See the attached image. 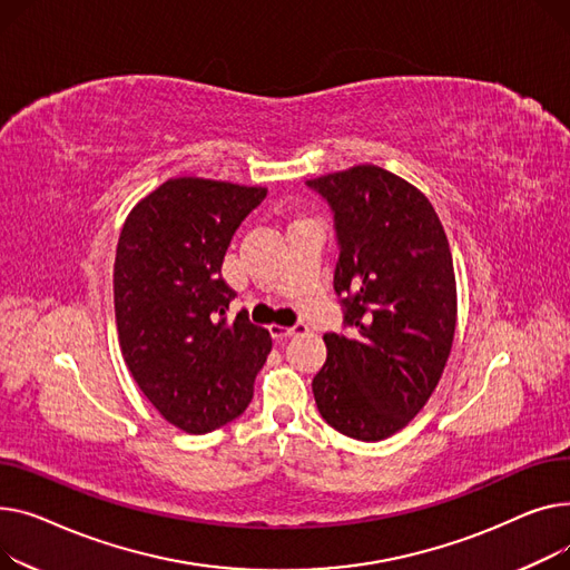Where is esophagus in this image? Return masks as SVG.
Returning <instances> with one entry per match:
<instances>
[{
  "mask_svg": "<svg viewBox=\"0 0 570 570\" xmlns=\"http://www.w3.org/2000/svg\"><path fill=\"white\" fill-rule=\"evenodd\" d=\"M269 331H272V336H274L276 341H285V338L294 336V333L306 331V326H304V324H296V326H281V324H272V326H269Z\"/></svg>",
  "mask_w": 570,
  "mask_h": 570,
  "instance_id": "obj_1",
  "label": "esophagus"
}]
</instances>
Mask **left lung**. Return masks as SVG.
<instances>
[{
  "mask_svg": "<svg viewBox=\"0 0 570 570\" xmlns=\"http://www.w3.org/2000/svg\"><path fill=\"white\" fill-rule=\"evenodd\" d=\"M336 216L352 338L324 333L313 380L322 419L347 438L380 442L403 430L440 384L458 322L453 257L430 199L380 165L306 181Z\"/></svg>",
  "mask_w": 570,
  "mask_h": 570,
  "instance_id": "left-lung-1",
  "label": "left lung"
}]
</instances>
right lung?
I'll use <instances>...</instances> for the list:
<instances>
[{
  "instance_id": "right-lung-1",
  "label": "right lung",
  "mask_w": 570,
  "mask_h": 570,
  "mask_svg": "<svg viewBox=\"0 0 570 570\" xmlns=\"http://www.w3.org/2000/svg\"><path fill=\"white\" fill-rule=\"evenodd\" d=\"M262 186L205 177L163 181L130 209L115 257L121 356L158 414L188 434L212 432L250 403L269 331L246 311L227 317L234 289L220 269Z\"/></svg>"
}]
</instances>
